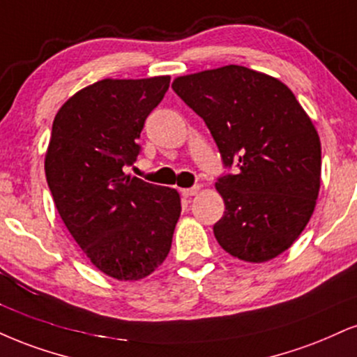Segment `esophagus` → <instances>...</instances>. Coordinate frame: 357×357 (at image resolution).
<instances>
[{
  "mask_svg": "<svg viewBox=\"0 0 357 357\" xmlns=\"http://www.w3.org/2000/svg\"><path fill=\"white\" fill-rule=\"evenodd\" d=\"M201 188L199 186H192V188H184V190H181V195L184 197H190V196H196L197 192H199Z\"/></svg>",
  "mask_w": 357,
  "mask_h": 357,
  "instance_id": "esophagus-1",
  "label": "esophagus"
}]
</instances>
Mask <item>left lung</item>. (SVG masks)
<instances>
[{
    "mask_svg": "<svg viewBox=\"0 0 357 357\" xmlns=\"http://www.w3.org/2000/svg\"><path fill=\"white\" fill-rule=\"evenodd\" d=\"M173 89L203 118L227 169L216 183L226 206L213 226L220 246L249 263L281 255L319 192L321 143L309 116L281 81L236 64L181 76Z\"/></svg>",
    "mask_w": 357,
    "mask_h": 357,
    "instance_id": "obj_1",
    "label": "left lung"
}]
</instances>
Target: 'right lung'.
<instances>
[{
    "mask_svg": "<svg viewBox=\"0 0 357 357\" xmlns=\"http://www.w3.org/2000/svg\"><path fill=\"white\" fill-rule=\"evenodd\" d=\"M169 79L98 81L64 102L53 121L45 171L56 209L88 259L119 281L162 264L181 214L174 190L124 173L139 156L144 121Z\"/></svg>",
    "mask_w": 357,
    "mask_h": 357,
    "instance_id": "right-lung-1",
    "label": "right lung"
}]
</instances>
